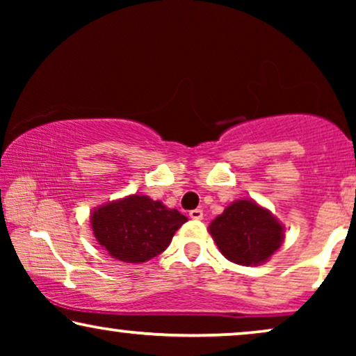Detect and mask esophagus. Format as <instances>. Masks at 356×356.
<instances>
[{"label": "esophagus", "instance_id": "34e87169", "mask_svg": "<svg viewBox=\"0 0 356 356\" xmlns=\"http://www.w3.org/2000/svg\"><path fill=\"white\" fill-rule=\"evenodd\" d=\"M189 217L194 218V220H201V218L204 217V212L201 211V209H193V211H189Z\"/></svg>", "mask_w": 356, "mask_h": 356}]
</instances>
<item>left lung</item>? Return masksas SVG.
<instances>
[{"instance_id": "obj_1", "label": "left lung", "mask_w": 356, "mask_h": 356, "mask_svg": "<svg viewBox=\"0 0 356 356\" xmlns=\"http://www.w3.org/2000/svg\"><path fill=\"white\" fill-rule=\"evenodd\" d=\"M209 232L228 261L257 266L279 250L284 227L269 211L254 201H236L211 223Z\"/></svg>"}]
</instances>
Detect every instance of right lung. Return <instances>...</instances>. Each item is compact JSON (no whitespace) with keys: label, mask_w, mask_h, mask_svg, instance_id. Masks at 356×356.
<instances>
[{"label":"right lung","mask_w":356,"mask_h":356,"mask_svg":"<svg viewBox=\"0 0 356 356\" xmlns=\"http://www.w3.org/2000/svg\"><path fill=\"white\" fill-rule=\"evenodd\" d=\"M90 218L97 241L123 262H145L159 256L188 220L177 209L136 194L105 204Z\"/></svg>","instance_id":"1"}]
</instances>
